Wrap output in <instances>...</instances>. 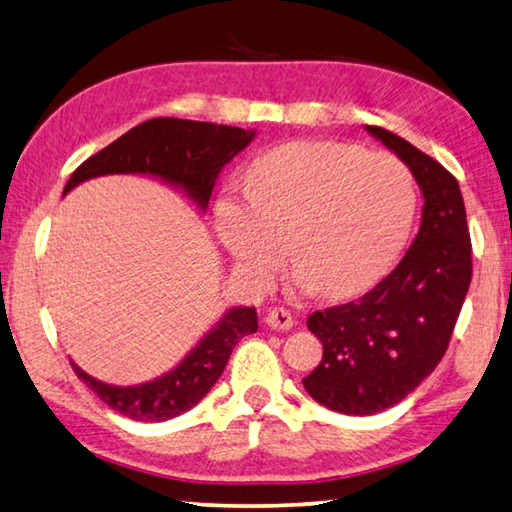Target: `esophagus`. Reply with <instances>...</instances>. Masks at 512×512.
Returning a JSON list of instances; mask_svg holds the SVG:
<instances>
[{
  "label": "esophagus",
  "instance_id": "obj_1",
  "mask_svg": "<svg viewBox=\"0 0 512 512\" xmlns=\"http://www.w3.org/2000/svg\"><path fill=\"white\" fill-rule=\"evenodd\" d=\"M266 324L275 331H288L293 327V315L286 309H271L266 313Z\"/></svg>",
  "mask_w": 512,
  "mask_h": 512
}]
</instances>
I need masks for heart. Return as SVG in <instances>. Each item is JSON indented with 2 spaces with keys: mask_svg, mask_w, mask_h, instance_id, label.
Listing matches in <instances>:
<instances>
[{
  "mask_svg": "<svg viewBox=\"0 0 512 512\" xmlns=\"http://www.w3.org/2000/svg\"><path fill=\"white\" fill-rule=\"evenodd\" d=\"M416 188L387 152L338 141H295L248 167V190L228 188L215 206L217 232L255 286L286 259L295 284L329 297L374 284L410 235Z\"/></svg>",
  "mask_w": 512,
  "mask_h": 512,
  "instance_id": "obj_1",
  "label": "heart"
}]
</instances>
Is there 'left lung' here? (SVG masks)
<instances>
[{
	"label": "left lung",
	"mask_w": 512,
	"mask_h": 512,
	"mask_svg": "<svg viewBox=\"0 0 512 512\" xmlns=\"http://www.w3.org/2000/svg\"><path fill=\"white\" fill-rule=\"evenodd\" d=\"M410 167L423 194L412 246L383 282L358 300L315 311L306 327L322 360L302 380L333 412L369 416L394 407L439 365L472 280V246L459 183L405 138L367 125Z\"/></svg>",
	"instance_id": "1"
}]
</instances>
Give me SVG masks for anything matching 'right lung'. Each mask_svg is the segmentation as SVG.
I'll return each mask as SVG.
<instances>
[{"label":"right lung","instance_id":"add662e5","mask_svg":"<svg viewBox=\"0 0 512 512\" xmlns=\"http://www.w3.org/2000/svg\"><path fill=\"white\" fill-rule=\"evenodd\" d=\"M255 138V129L154 118L116 138L71 174L64 194L107 174H145L174 185L206 212L224 167ZM257 331L255 306H232L174 369L141 385H109L71 360L76 376L111 410L132 421L161 423L192 410L206 396L237 342Z\"/></svg>","mask_w":512,"mask_h":512}]
</instances>
